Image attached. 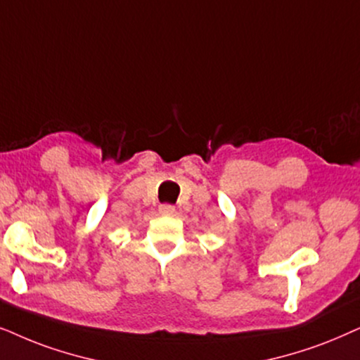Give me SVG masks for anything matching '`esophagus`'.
Instances as JSON below:
<instances>
[{"label": "esophagus", "mask_w": 360, "mask_h": 360, "mask_svg": "<svg viewBox=\"0 0 360 360\" xmlns=\"http://www.w3.org/2000/svg\"><path fill=\"white\" fill-rule=\"evenodd\" d=\"M158 212H160V214H174L175 207H172V205H160V207H158Z\"/></svg>", "instance_id": "1"}]
</instances>
